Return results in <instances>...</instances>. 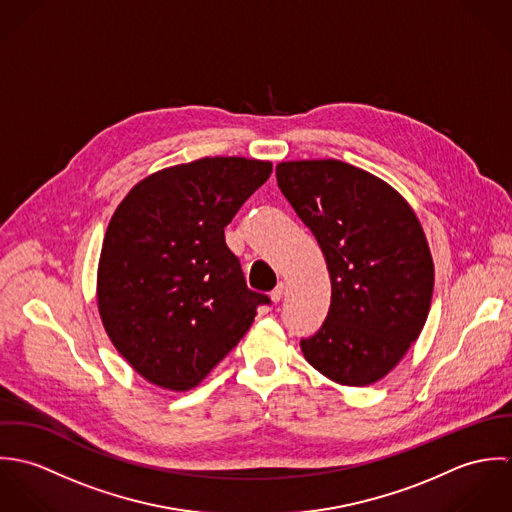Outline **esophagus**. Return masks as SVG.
Instances as JSON below:
<instances>
[{
    "label": "esophagus",
    "mask_w": 512,
    "mask_h": 512,
    "mask_svg": "<svg viewBox=\"0 0 512 512\" xmlns=\"http://www.w3.org/2000/svg\"><path fill=\"white\" fill-rule=\"evenodd\" d=\"M284 292H286V286H284L282 282H278V286H276V288L270 292V297H272V299L278 303V301L284 297Z\"/></svg>",
    "instance_id": "1"
}]
</instances>
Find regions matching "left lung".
I'll list each match as a JSON object with an SVG mask.
<instances>
[{
    "mask_svg": "<svg viewBox=\"0 0 512 512\" xmlns=\"http://www.w3.org/2000/svg\"><path fill=\"white\" fill-rule=\"evenodd\" d=\"M276 177L331 276L329 313L301 351L339 384H372L428 319L434 262L422 224L392 187L337 159L280 163Z\"/></svg>",
    "mask_w": 512,
    "mask_h": 512,
    "instance_id": "1",
    "label": "left lung"
}]
</instances>
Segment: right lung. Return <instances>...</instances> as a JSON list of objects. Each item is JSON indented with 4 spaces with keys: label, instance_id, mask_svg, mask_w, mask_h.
<instances>
[{
    "label": "right lung",
    "instance_id": "right-lung-1",
    "mask_svg": "<svg viewBox=\"0 0 512 512\" xmlns=\"http://www.w3.org/2000/svg\"><path fill=\"white\" fill-rule=\"evenodd\" d=\"M270 161L205 157L149 175L116 209L98 266V309L124 359L169 390L197 386L250 329L266 293L246 286L224 226Z\"/></svg>",
    "mask_w": 512,
    "mask_h": 512
}]
</instances>
